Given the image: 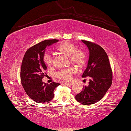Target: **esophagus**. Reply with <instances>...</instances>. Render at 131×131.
<instances>
[{"instance_id":"obj_1","label":"esophagus","mask_w":131,"mask_h":131,"mask_svg":"<svg viewBox=\"0 0 131 131\" xmlns=\"http://www.w3.org/2000/svg\"><path fill=\"white\" fill-rule=\"evenodd\" d=\"M64 84H66V85H67V86H72V84H73V83H72V82H65V83H64Z\"/></svg>"}]
</instances>
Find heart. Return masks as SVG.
Returning a JSON list of instances; mask_svg holds the SVG:
<instances>
[{"instance_id":"obj_1","label":"heart","mask_w":131,"mask_h":131,"mask_svg":"<svg viewBox=\"0 0 131 131\" xmlns=\"http://www.w3.org/2000/svg\"><path fill=\"white\" fill-rule=\"evenodd\" d=\"M56 50L59 53L68 56L70 61L75 64L79 67H81L85 63L86 56L83 50L76 49L72 43L68 41H63L57 46ZM43 60L46 65L49 66L52 64V59L49 54L45 55ZM76 71L74 67L66 68L58 72L57 76L60 79L65 81H69L71 78L72 75Z\"/></svg>"}]
</instances>
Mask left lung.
<instances>
[{"mask_svg":"<svg viewBox=\"0 0 131 131\" xmlns=\"http://www.w3.org/2000/svg\"><path fill=\"white\" fill-rule=\"evenodd\" d=\"M88 47L89 58L82 78L89 77L88 86L75 96L78 102L83 105H91L104 97L112 83V71L108 56L100 45L90 41L82 40Z\"/></svg>","mask_w":131,"mask_h":131,"instance_id":"1","label":"left lung"}]
</instances>
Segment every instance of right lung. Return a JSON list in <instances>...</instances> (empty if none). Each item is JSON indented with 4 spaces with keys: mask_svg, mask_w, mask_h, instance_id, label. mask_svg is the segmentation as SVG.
<instances>
[{
    "mask_svg": "<svg viewBox=\"0 0 131 131\" xmlns=\"http://www.w3.org/2000/svg\"><path fill=\"white\" fill-rule=\"evenodd\" d=\"M58 40H47L30 48L25 53L20 68V80L25 92L35 102L46 103L54 97L53 91L59 85L42 81L47 66L43 61L46 48L58 42Z\"/></svg>",
    "mask_w": 131,
    "mask_h": 131,
    "instance_id": "right-lung-1",
    "label": "right lung"
}]
</instances>
